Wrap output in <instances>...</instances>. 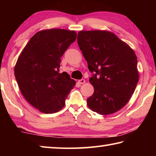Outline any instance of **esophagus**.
I'll use <instances>...</instances> for the list:
<instances>
[{"instance_id":"34e87169","label":"esophagus","mask_w":156,"mask_h":156,"mask_svg":"<svg viewBox=\"0 0 156 156\" xmlns=\"http://www.w3.org/2000/svg\"><path fill=\"white\" fill-rule=\"evenodd\" d=\"M84 83H85V80H84V79H81V80H78V83L80 84H83Z\"/></svg>"}]
</instances>
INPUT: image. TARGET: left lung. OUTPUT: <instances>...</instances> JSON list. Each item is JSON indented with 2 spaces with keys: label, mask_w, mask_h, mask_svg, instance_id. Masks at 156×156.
<instances>
[{
  "label": "left lung",
  "mask_w": 156,
  "mask_h": 156,
  "mask_svg": "<svg viewBox=\"0 0 156 156\" xmlns=\"http://www.w3.org/2000/svg\"><path fill=\"white\" fill-rule=\"evenodd\" d=\"M78 44L87 60L94 88L87 98L89 109L100 115L120 110L134 93L139 80L135 52L114 33L107 30L80 31Z\"/></svg>",
  "instance_id": "left-lung-1"
}]
</instances>
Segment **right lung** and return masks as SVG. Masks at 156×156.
<instances>
[{
    "label": "right lung",
    "mask_w": 156,
    "mask_h": 156,
    "mask_svg": "<svg viewBox=\"0 0 156 156\" xmlns=\"http://www.w3.org/2000/svg\"><path fill=\"white\" fill-rule=\"evenodd\" d=\"M75 31L49 29L31 37L18 58L14 75L26 100L44 113L64 107L76 85L67 73L59 72L60 58L76 39Z\"/></svg>",
    "instance_id": "add662e5"
}]
</instances>
